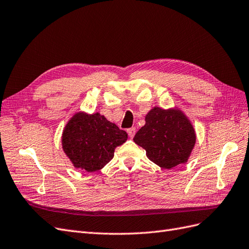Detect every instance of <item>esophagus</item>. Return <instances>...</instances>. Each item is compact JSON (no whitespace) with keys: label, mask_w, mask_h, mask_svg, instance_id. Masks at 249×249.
<instances>
[{"label":"esophagus","mask_w":249,"mask_h":249,"mask_svg":"<svg viewBox=\"0 0 249 249\" xmlns=\"http://www.w3.org/2000/svg\"><path fill=\"white\" fill-rule=\"evenodd\" d=\"M126 132L129 134V136L133 138L135 136V134H136V127H130V129H127Z\"/></svg>","instance_id":"esophagus-1"}]
</instances>
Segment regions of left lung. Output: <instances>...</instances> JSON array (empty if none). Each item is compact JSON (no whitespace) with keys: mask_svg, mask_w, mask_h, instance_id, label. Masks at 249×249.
<instances>
[{"mask_svg":"<svg viewBox=\"0 0 249 249\" xmlns=\"http://www.w3.org/2000/svg\"><path fill=\"white\" fill-rule=\"evenodd\" d=\"M134 142L146 150L148 159L165 169L187 163L196 142V134L183 111L154 107Z\"/></svg>","mask_w":249,"mask_h":249,"instance_id":"1","label":"left lung"}]
</instances>
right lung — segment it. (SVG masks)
<instances>
[{
	"label": "right lung",
	"instance_id": "add662e5",
	"mask_svg": "<svg viewBox=\"0 0 249 249\" xmlns=\"http://www.w3.org/2000/svg\"><path fill=\"white\" fill-rule=\"evenodd\" d=\"M126 139L125 131L100 113L78 112L66 124L61 142L74 168L93 172L108 164L114 157L115 148Z\"/></svg>",
	"mask_w": 249,
	"mask_h": 249
}]
</instances>
